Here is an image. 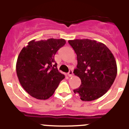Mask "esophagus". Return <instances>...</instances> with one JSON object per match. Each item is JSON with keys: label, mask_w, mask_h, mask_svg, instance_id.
<instances>
[{"label": "esophagus", "mask_w": 129, "mask_h": 129, "mask_svg": "<svg viewBox=\"0 0 129 129\" xmlns=\"http://www.w3.org/2000/svg\"><path fill=\"white\" fill-rule=\"evenodd\" d=\"M73 75V70H70V71H69V72L68 73V76L69 77H71Z\"/></svg>", "instance_id": "esophagus-1"}]
</instances>
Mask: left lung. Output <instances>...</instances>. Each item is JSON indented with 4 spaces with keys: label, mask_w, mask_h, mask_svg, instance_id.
I'll return each mask as SVG.
<instances>
[{
    "label": "left lung",
    "mask_w": 129,
    "mask_h": 129,
    "mask_svg": "<svg viewBox=\"0 0 129 129\" xmlns=\"http://www.w3.org/2000/svg\"><path fill=\"white\" fill-rule=\"evenodd\" d=\"M77 55L78 65L74 74L81 84L74 90L83 101H92L105 94L117 74L115 56L104 44L90 39L69 40Z\"/></svg>",
    "instance_id": "1"
}]
</instances>
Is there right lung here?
Instances as JSON below:
<instances>
[{
	"label": "right lung",
	"mask_w": 129,
	"mask_h": 129,
	"mask_svg": "<svg viewBox=\"0 0 129 129\" xmlns=\"http://www.w3.org/2000/svg\"><path fill=\"white\" fill-rule=\"evenodd\" d=\"M66 43L63 39L28 43L20 51L16 70L20 84L30 95L40 100L50 98L65 76L58 71L55 55Z\"/></svg>",
	"instance_id": "right-lung-1"
}]
</instances>
